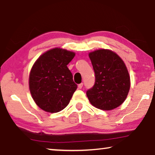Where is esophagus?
I'll return each instance as SVG.
<instances>
[{
    "mask_svg": "<svg viewBox=\"0 0 155 155\" xmlns=\"http://www.w3.org/2000/svg\"><path fill=\"white\" fill-rule=\"evenodd\" d=\"M83 83L78 84V89H81V88L83 87Z\"/></svg>",
    "mask_w": 155,
    "mask_h": 155,
    "instance_id": "34e87169",
    "label": "esophagus"
}]
</instances>
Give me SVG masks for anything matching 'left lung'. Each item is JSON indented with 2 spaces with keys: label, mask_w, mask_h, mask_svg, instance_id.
Listing matches in <instances>:
<instances>
[{
  "label": "left lung",
  "mask_w": 155,
  "mask_h": 155,
  "mask_svg": "<svg viewBox=\"0 0 155 155\" xmlns=\"http://www.w3.org/2000/svg\"><path fill=\"white\" fill-rule=\"evenodd\" d=\"M95 72V84L86 94L90 103L102 110H112L124 103L130 81L123 60L111 50L99 49L89 53Z\"/></svg>",
  "instance_id": "1"
}]
</instances>
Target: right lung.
I'll return each instance as SVG.
<instances>
[{"mask_svg":"<svg viewBox=\"0 0 155 155\" xmlns=\"http://www.w3.org/2000/svg\"><path fill=\"white\" fill-rule=\"evenodd\" d=\"M74 52L54 48L43 53L31 68L28 85L33 101L44 111L59 112L67 107L77 85L67 65Z\"/></svg>","mask_w":155,"mask_h":155,"instance_id":"obj_1","label":"right lung"}]
</instances>
